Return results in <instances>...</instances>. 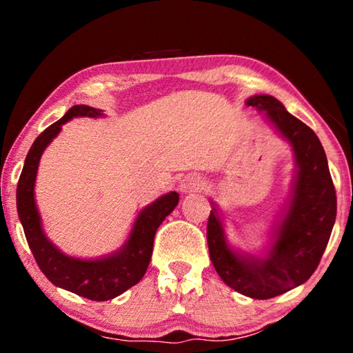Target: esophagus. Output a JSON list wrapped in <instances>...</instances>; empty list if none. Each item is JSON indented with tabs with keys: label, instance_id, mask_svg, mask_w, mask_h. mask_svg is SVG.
<instances>
[{
	"label": "esophagus",
	"instance_id": "1",
	"mask_svg": "<svg viewBox=\"0 0 353 353\" xmlns=\"http://www.w3.org/2000/svg\"><path fill=\"white\" fill-rule=\"evenodd\" d=\"M201 187H202L201 179L198 176H194V174L185 176L182 181H181V183H179V190H181L183 194L193 193V191H198V190H201Z\"/></svg>",
	"mask_w": 353,
	"mask_h": 353
}]
</instances>
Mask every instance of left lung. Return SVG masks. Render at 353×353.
I'll list each match as a JSON object with an SVG mask.
<instances>
[{"instance_id": "obj_1", "label": "left lung", "mask_w": 353, "mask_h": 353, "mask_svg": "<svg viewBox=\"0 0 353 353\" xmlns=\"http://www.w3.org/2000/svg\"><path fill=\"white\" fill-rule=\"evenodd\" d=\"M272 123L294 151L296 176L290 204L272 232L266 256L241 255L225 240L216 205L208 216L210 260L225 285L252 299L283 294L312 277L330 238L336 218V191L321 141L312 129L292 117L279 99L256 94L246 101Z\"/></svg>"}]
</instances>
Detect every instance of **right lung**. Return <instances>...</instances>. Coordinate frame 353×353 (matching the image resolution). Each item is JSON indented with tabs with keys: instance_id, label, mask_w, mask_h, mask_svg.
I'll return each instance as SVG.
<instances>
[{
	"instance_id": "add662e5",
	"label": "right lung",
	"mask_w": 353,
	"mask_h": 353,
	"mask_svg": "<svg viewBox=\"0 0 353 353\" xmlns=\"http://www.w3.org/2000/svg\"><path fill=\"white\" fill-rule=\"evenodd\" d=\"M101 115L103 110L94 107L73 105L59 121L46 128L29 149L17 187V210L28 244L41 272L52 285L90 301H109L140 282L151 260L155 232L179 202V194L171 191L143 208L124 246L103 259L82 260L68 256L48 240L34 199V185L41 154L61 132L62 124L71 118H98Z\"/></svg>"
}]
</instances>
